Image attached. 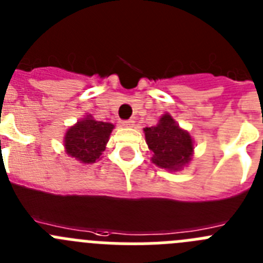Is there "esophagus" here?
I'll return each mask as SVG.
<instances>
[{"label":"esophagus","instance_id":"1","mask_svg":"<svg viewBox=\"0 0 263 263\" xmlns=\"http://www.w3.org/2000/svg\"><path fill=\"white\" fill-rule=\"evenodd\" d=\"M124 125H125V126H127V127H132V126H133V125H134V120H132V119L125 120Z\"/></svg>","mask_w":263,"mask_h":263}]
</instances>
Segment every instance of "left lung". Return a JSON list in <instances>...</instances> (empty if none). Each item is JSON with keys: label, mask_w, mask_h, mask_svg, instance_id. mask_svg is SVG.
Returning a JSON list of instances; mask_svg holds the SVG:
<instances>
[{"label": "left lung", "mask_w": 263, "mask_h": 263, "mask_svg": "<svg viewBox=\"0 0 263 263\" xmlns=\"http://www.w3.org/2000/svg\"><path fill=\"white\" fill-rule=\"evenodd\" d=\"M144 137L154 153L153 161L160 168L180 170L193 155V139L187 132L180 129L175 120L165 113L156 126L146 127Z\"/></svg>", "instance_id": "1"}]
</instances>
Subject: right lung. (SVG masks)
<instances>
[{
  "instance_id": "1",
  "label": "right lung",
  "mask_w": 263,
  "mask_h": 263,
  "mask_svg": "<svg viewBox=\"0 0 263 263\" xmlns=\"http://www.w3.org/2000/svg\"><path fill=\"white\" fill-rule=\"evenodd\" d=\"M113 125L86 117L67 130L65 148L70 156L84 164L95 163L105 150Z\"/></svg>"
}]
</instances>
